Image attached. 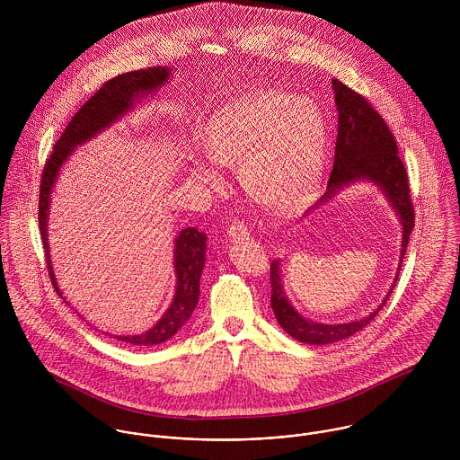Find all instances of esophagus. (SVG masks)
Masks as SVG:
<instances>
[{"mask_svg":"<svg viewBox=\"0 0 460 460\" xmlns=\"http://www.w3.org/2000/svg\"><path fill=\"white\" fill-rule=\"evenodd\" d=\"M228 235H230L232 239H246V237L250 235L246 223L235 219V221L230 225V228H228Z\"/></svg>","mask_w":460,"mask_h":460,"instance_id":"esophagus-1","label":"esophagus"}]
</instances>
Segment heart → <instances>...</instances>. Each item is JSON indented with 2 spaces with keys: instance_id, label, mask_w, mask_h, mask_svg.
Wrapping results in <instances>:
<instances>
[{
  "instance_id": "1",
  "label": "heart",
  "mask_w": 460,
  "mask_h": 460,
  "mask_svg": "<svg viewBox=\"0 0 460 460\" xmlns=\"http://www.w3.org/2000/svg\"><path fill=\"white\" fill-rule=\"evenodd\" d=\"M203 143L221 166H239L241 184L250 197L269 208L287 210L306 199L319 182L326 129L310 97L257 92L214 113ZM190 168L203 186H223L208 157L193 155Z\"/></svg>"
}]
</instances>
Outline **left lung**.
<instances>
[{"instance_id": "1", "label": "left lung", "mask_w": 460, "mask_h": 460, "mask_svg": "<svg viewBox=\"0 0 460 460\" xmlns=\"http://www.w3.org/2000/svg\"><path fill=\"white\" fill-rule=\"evenodd\" d=\"M332 90L338 110L334 163L329 175L328 191L314 207H310V210H314L321 203H326L343 186L358 181L374 182L379 190H383L385 197L388 198L400 219L402 250L394 285L383 305L372 315L347 324H321L308 321L301 314H297L283 290L279 261L270 263V306L274 317L283 331H287L292 338L310 345H326L345 340L365 328L379 314V310L386 305L398 279L409 235L414 226V207L409 195L407 172L402 159L398 157L394 134L388 129L383 117L363 95H359L338 79H332Z\"/></svg>"}]
</instances>
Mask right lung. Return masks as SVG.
Masks as SVG:
<instances>
[{"mask_svg":"<svg viewBox=\"0 0 460 460\" xmlns=\"http://www.w3.org/2000/svg\"><path fill=\"white\" fill-rule=\"evenodd\" d=\"M168 74L172 68L168 66H150L141 70H132L113 79L106 81L72 117L64 134L57 141L53 154L46 161L42 177H40V198H39V226L46 252V263L55 285V290L62 296L57 278L53 272L49 244H48V214L53 186L58 181V173L66 161V157L74 152L75 146L92 139L95 134L104 131L111 124H115L120 117L131 111L134 101L155 92L168 81ZM207 235L198 232L197 228H184L175 239V276L177 287L175 296L166 310V314L155 323L154 328L132 336H115L120 341L137 345V347H152L170 340L179 329L182 328L193 310L197 308L199 296V276L205 265V246Z\"/></svg>","mask_w":460,"mask_h":460,"instance_id":"obj_1","label":"right lung"}]
</instances>
